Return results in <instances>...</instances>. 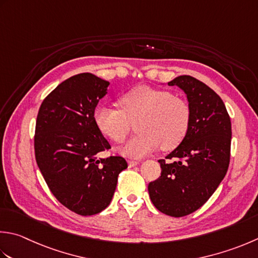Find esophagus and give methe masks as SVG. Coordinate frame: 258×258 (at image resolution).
<instances>
[{"label": "esophagus", "instance_id": "esophagus-1", "mask_svg": "<svg viewBox=\"0 0 258 258\" xmlns=\"http://www.w3.org/2000/svg\"><path fill=\"white\" fill-rule=\"evenodd\" d=\"M138 164H140L139 161H133V160H130L128 161V166H130V168H132V166H135V165H138Z\"/></svg>", "mask_w": 258, "mask_h": 258}]
</instances>
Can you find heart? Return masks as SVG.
Returning a JSON list of instances; mask_svg holds the SVG:
<instances>
[{"mask_svg": "<svg viewBox=\"0 0 258 258\" xmlns=\"http://www.w3.org/2000/svg\"><path fill=\"white\" fill-rule=\"evenodd\" d=\"M120 109L100 105L94 112L99 132L115 143H123L135 124L136 133L120 153L131 158H143L160 146L171 151L188 134L191 108L182 97L165 89L139 86L119 98Z\"/></svg>", "mask_w": 258, "mask_h": 258, "instance_id": "obj_1", "label": "heart"}]
</instances>
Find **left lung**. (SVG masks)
<instances>
[{"mask_svg":"<svg viewBox=\"0 0 258 258\" xmlns=\"http://www.w3.org/2000/svg\"><path fill=\"white\" fill-rule=\"evenodd\" d=\"M186 95L191 108L188 134L181 144L159 160L161 176L149 183L155 208L171 217H183L206 204L229 166L231 123L218 95L191 76L168 83Z\"/></svg>","mask_w":258,"mask_h":258,"instance_id":"obj_1","label":"left lung"}]
</instances>
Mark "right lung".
<instances>
[{
	"label": "right lung",
	"mask_w": 258,
	"mask_h": 258,
	"mask_svg": "<svg viewBox=\"0 0 258 258\" xmlns=\"http://www.w3.org/2000/svg\"><path fill=\"white\" fill-rule=\"evenodd\" d=\"M109 83L93 74L75 75L58 85L40 106L34 135L37 164L60 204L82 216L103 211L112 201L122 156L98 158L110 149L94 122Z\"/></svg>",
	"instance_id": "right-lung-1"
}]
</instances>
